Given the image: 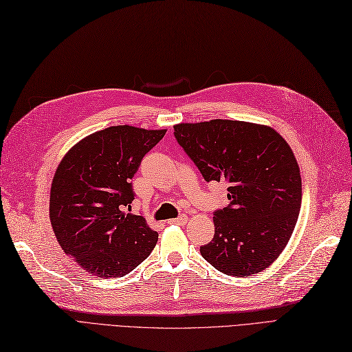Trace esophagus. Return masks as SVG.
Returning a JSON list of instances; mask_svg holds the SVG:
<instances>
[{
  "label": "esophagus",
  "mask_w": 352,
  "mask_h": 352,
  "mask_svg": "<svg viewBox=\"0 0 352 352\" xmlns=\"http://www.w3.org/2000/svg\"><path fill=\"white\" fill-rule=\"evenodd\" d=\"M186 221H188V216H186V214H180V216L176 217V219L168 220L170 225H184V223H186Z\"/></svg>",
  "instance_id": "esophagus-1"
}]
</instances>
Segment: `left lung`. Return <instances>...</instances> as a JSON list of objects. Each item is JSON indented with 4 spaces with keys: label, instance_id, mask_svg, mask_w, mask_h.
<instances>
[{
    "label": "left lung",
    "instance_id": "left-lung-1",
    "mask_svg": "<svg viewBox=\"0 0 352 352\" xmlns=\"http://www.w3.org/2000/svg\"><path fill=\"white\" fill-rule=\"evenodd\" d=\"M173 135L207 182L228 185L214 211V238L199 248L229 276L258 273L279 257L300 214L302 186L294 153L272 127L236 120L180 123Z\"/></svg>",
    "mask_w": 352,
    "mask_h": 352
}]
</instances>
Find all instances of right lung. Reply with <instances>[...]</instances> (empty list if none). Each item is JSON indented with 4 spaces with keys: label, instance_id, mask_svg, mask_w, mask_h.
Masks as SVG:
<instances>
[{
    "label": "right lung",
    "instance_id": "1",
    "mask_svg": "<svg viewBox=\"0 0 352 352\" xmlns=\"http://www.w3.org/2000/svg\"><path fill=\"white\" fill-rule=\"evenodd\" d=\"M166 131L111 126L74 145L52 179L50 220L70 258L98 278H122L154 250L158 233L129 214L132 177Z\"/></svg>",
    "mask_w": 352,
    "mask_h": 352
}]
</instances>
